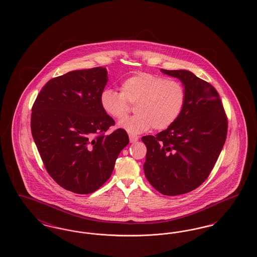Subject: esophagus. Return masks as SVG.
Segmentation results:
<instances>
[{
  "label": "esophagus",
  "instance_id": "1",
  "mask_svg": "<svg viewBox=\"0 0 257 257\" xmlns=\"http://www.w3.org/2000/svg\"><path fill=\"white\" fill-rule=\"evenodd\" d=\"M129 139H130V143H133V144L139 141V137L135 135H129Z\"/></svg>",
  "mask_w": 257,
  "mask_h": 257
}]
</instances>
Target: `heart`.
Returning a JSON list of instances; mask_svg holds the SVG:
<instances>
[{"label":"heart","mask_w":257,"mask_h":257,"mask_svg":"<svg viewBox=\"0 0 257 257\" xmlns=\"http://www.w3.org/2000/svg\"><path fill=\"white\" fill-rule=\"evenodd\" d=\"M187 92L183 84L156 74H134L120 85V91L106 87L101 91L100 104L104 111L116 120H122L136 105L137 114L119 126L129 134L138 135L151 127L167 130L183 112Z\"/></svg>","instance_id":"heart-1"}]
</instances>
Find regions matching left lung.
Here are the masks:
<instances>
[{
    "label": "left lung",
    "mask_w": 257,
    "mask_h": 257,
    "mask_svg": "<svg viewBox=\"0 0 257 257\" xmlns=\"http://www.w3.org/2000/svg\"><path fill=\"white\" fill-rule=\"evenodd\" d=\"M162 72L183 83L187 99L179 119L156 136L142 138L147 148L144 171L165 196L192 192L207 179L226 140L227 116L210 83L187 70Z\"/></svg>",
    "instance_id": "left-lung-1"
}]
</instances>
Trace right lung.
Listing matches in <instances>:
<instances>
[{"label":"right lung","mask_w":257,"mask_h":257,"mask_svg":"<svg viewBox=\"0 0 257 257\" xmlns=\"http://www.w3.org/2000/svg\"><path fill=\"white\" fill-rule=\"evenodd\" d=\"M107 82L102 67L70 71L48 81L32 108V135L46 171L75 194L98 190L129 144L121 128L105 134L115 124L100 104Z\"/></svg>","instance_id":"add662e5"}]
</instances>
